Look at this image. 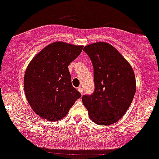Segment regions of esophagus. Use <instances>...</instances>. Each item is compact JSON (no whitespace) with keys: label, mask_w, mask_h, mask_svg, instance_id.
I'll return each mask as SVG.
<instances>
[{"label":"esophagus","mask_w":159,"mask_h":159,"mask_svg":"<svg viewBox=\"0 0 159 159\" xmlns=\"http://www.w3.org/2000/svg\"><path fill=\"white\" fill-rule=\"evenodd\" d=\"M78 90H79V92L80 93H81V94H83V88H82L81 86H80V87H78Z\"/></svg>","instance_id":"obj_1"}]
</instances>
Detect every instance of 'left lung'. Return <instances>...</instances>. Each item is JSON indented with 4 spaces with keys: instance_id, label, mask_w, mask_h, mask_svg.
Masks as SVG:
<instances>
[{
    "instance_id": "left-lung-1",
    "label": "left lung",
    "mask_w": 159,
    "mask_h": 159,
    "mask_svg": "<svg viewBox=\"0 0 159 159\" xmlns=\"http://www.w3.org/2000/svg\"><path fill=\"white\" fill-rule=\"evenodd\" d=\"M93 66L95 89L83 95L89 118L99 125L116 123L126 113L136 92L134 73L129 62L107 42L84 47Z\"/></svg>"
}]
</instances>
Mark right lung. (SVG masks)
Returning <instances> with one entry per match:
<instances>
[{
  "label": "right lung",
  "mask_w": 159,
  "mask_h": 159,
  "mask_svg": "<svg viewBox=\"0 0 159 159\" xmlns=\"http://www.w3.org/2000/svg\"><path fill=\"white\" fill-rule=\"evenodd\" d=\"M83 46L56 42L39 52L28 64L24 77L27 100L34 112L43 119L63 118L81 97L72 85L69 65Z\"/></svg>",
  "instance_id": "add662e5"
}]
</instances>
